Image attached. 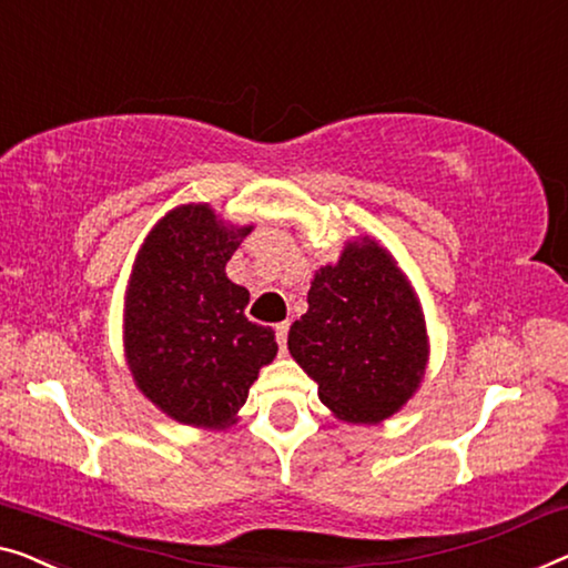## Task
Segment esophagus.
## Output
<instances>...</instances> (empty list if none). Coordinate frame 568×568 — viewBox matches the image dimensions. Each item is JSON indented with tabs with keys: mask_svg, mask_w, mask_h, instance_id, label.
Instances as JSON below:
<instances>
[{
	"mask_svg": "<svg viewBox=\"0 0 568 568\" xmlns=\"http://www.w3.org/2000/svg\"><path fill=\"white\" fill-rule=\"evenodd\" d=\"M287 328H291V324L287 321H283V324L275 326V336H277V344H281V352H285V344H287Z\"/></svg>",
	"mask_w": 568,
	"mask_h": 568,
	"instance_id": "obj_1",
	"label": "esophagus"
}]
</instances>
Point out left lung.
<instances>
[{
    "label": "left lung",
    "instance_id": "obj_1",
    "mask_svg": "<svg viewBox=\"0 0 568 568\" xmlns=\"http://www.w3.org/2000/svg\"><path fill=\"white\" fill-rule=\"evenodd\" d=\"M287 349L334 418L375 426L418 393L430 344L408 275L362 234L313 273L308 311L291 326Z\"/></svg>",
    "mask_w": 568,
    "mask_h": 568
}]
</instances>
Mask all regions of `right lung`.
<instances>
[{"mask_svg": "<svg viewBox=\"0 0 568 568\" xmlns=\"http://www.w3.org/2000/svg\"><path fill=\"white\" fill-rule=\"evenodd\" d=\"M252 230L211 203H181L158 219L134 257L122 318L126 367L138 390L183 426L232 428L277 354L273 328L244 316L250 291L226 277Z\"/></svg>", "mask_w": 568, "mask_h": 568, "instance_id": "obj_1", "label": "right lung"}]
</instances>
